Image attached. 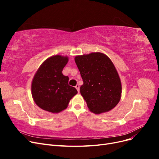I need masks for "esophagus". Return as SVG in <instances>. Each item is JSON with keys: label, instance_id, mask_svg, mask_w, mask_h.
<instances>
[{"label": "esophagus", "instance_id": "esophagus-1", "mask_svg": "<svg viewBox=\"0 0 159 159\" xmlns=\"http://www.w3.org/2000/svg\"><path fill=\"white\" fill-rule=\"evenodd\" d=\"M75 88L77 89V90H78V92H80V85H79L78 84H77V85H75Z\"/></svg>", "mask_w": 159, "mask_h": 159}]
</instances>
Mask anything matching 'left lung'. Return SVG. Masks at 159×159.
I'll return each mask as SVG.
<instances>
[{"label":"left lung","mask_w":159,"mask_h":159,"mask_svg":"<svg viewBox=\"0 0 159 159\" xmlns=\"http://www.w3.org/2000/svg\"><path fill=\"white\" fill-rule=\"evenodd\" d=\"M75 64L84 84L80 93L91 112L100 114L114 108L121 95V83L109 57L100 52L78 56Z\"/></svg>","instance_id":"obj_1"}]
</instances>
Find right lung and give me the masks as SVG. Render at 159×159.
<instances>
[{
  "label": "right lung",
  "mask_w": 159,
  "mask_h": 159,
  "mask_svg": "<svg viewBox=\"0 0 159 159\" xmlns=\"http://www.w3.org/2000/svg\"><path fill=\"white\" fill-rule=\"evenodd\" d=\"M68 57L60 55L47 59L38 70L32 83V95L36 104L51 113H59L68 107L78 91L69 85L68 76L62 74Z\"/></svg>",
  "instance_id": "add662e5"
}]
</instances>
